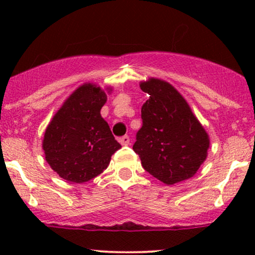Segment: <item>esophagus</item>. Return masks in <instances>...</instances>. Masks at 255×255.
I'll return each mask as SVG.
<instances>
[{"instance_id":"esophagus-1","label":"esophagus","mask_w":255,"mask_h":255,"mask_svg":"<svg viewBox=\"0 0 255 255\" xmlns=\"http://www.w3.org/2000/svg\"><path fill=\"white\" fill-rule=\"evenodd\" d=\"M119 141H120V144L124 145V146L129 145V136H128V135L121 136V137H120V139H119Z\"/></svg>"}]
</instances>
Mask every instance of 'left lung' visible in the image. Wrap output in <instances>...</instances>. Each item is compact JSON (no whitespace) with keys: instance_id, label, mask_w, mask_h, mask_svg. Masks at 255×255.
Returning <instances> with one entry per match:
<instances>
[{"instance_id":"obj_1","label":"left lung","mask_w":255,"mask_h":255,"mask_svg":"<svg viewBox=\"0 0 255 255\" xmlns=\"http://www.w3.org/2000/svg\"><path fill=\"white\" fill-rule=\"evenodd\" d=\"M150 95L133 150L147 172L165 184L194 176L207 157L209 134L178 91L160 79L140 84Z\"/></svg>"}]
</instances>
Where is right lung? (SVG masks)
Wrapping results in <instances>:
<instances>
[{"label": "right lung", "instance_id": "add662e5", "mask_svg": "<svg viewBox=\"0 0 255 255\" xmlns=\"http://www.w3.org/2000/svg\"><path fill=\"white\" fill-rule=\"evenodd\" d=\"M105 102L107 93L97 85H81L46 127L43 139L45 159L68 182L84 183L98 176L121 148L101 116Z\"/></svg>", "mask_w": 255, "mask_h": 255}]
</instances>
